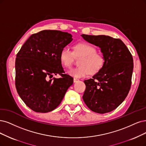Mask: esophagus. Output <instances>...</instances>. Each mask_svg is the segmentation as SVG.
<instances>
[{
	"label": "esophagus",
	"mask_w": 146,
	"mask_h": 146,
	"mask_svg": "<svg viewBox=\"0 0 146 146\" xmlns=\"http://www.w3.org/2000/svg\"><path fill=\"white\" fill-rule=\"evenodd\" d=\"M79 80L78 79H77V78H74V79H73V82H74V83L78 82Z\"/></svg>",
	"instance_id": "obj_1"
}]
</instances>
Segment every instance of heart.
Returning <instances> with one entry per match:
<instances>
[{"label": "heart", "instance_id": "b5f03b06", "mask_svg": "<svg viewBox=\"0 0 146 146\" xmlns=\"http://www.w3.org/2000/svg\"><path fill=\"white\" fill-rule=\"evenodd\" d=\"M73 52L70 47H65L60 54V59L64 66L69 68L72 66L74 55L82 56L79 61L80 66L70 69L68 73L76 78L84 77L90 73L99 72L105 64V58L101 53H96V49L87 43H80L74 47Z\"/></svg>", "mask_w": 146, "mask_h": 146}]
</instances>
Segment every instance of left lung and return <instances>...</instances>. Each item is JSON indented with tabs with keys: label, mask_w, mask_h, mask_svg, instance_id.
I'll list each match as a JSON object with an SVG mask.
<instances>
[{
	"label": "left lung",
	"mask_w": 146,
	"mask_h": 146,
	"mask_svg": "<svg viewBox=\"0 0 146 146\" xmlns=\"http://www.w3.org/2000/svg\"><path fill=\"white\" fill-rule=\"evenodd\" d=\"M87 42L98 46L105 64L92 79L84 80L86 89L83 100L95 112L105 114L119 106L127 96L131 86L133 62L131 52L120 39L100 35L82 34Z\"/></svg>",
	"instance_id": "8db88e82"
}]
</instances>
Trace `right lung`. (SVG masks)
<instances>
[{
    "mask_svg": "<svg viewBox=\"0 0 146 146\" xmlns=\"http://www.w3.org/2000/svg\"><path fill=\"white\" fill-rule=\"evenodd\" d=\"M73 40L68 32L44 30L32 34L15 59V87L20 98L35 112L53 111L61 104L73 79L64 73L63 48ZM62 78L53 79V74Z\"/></svg>",
    "mask_w": 146,
    "mask_h": 146,
    "instance_id": "1",
    "label": "right lung"
}]
</instances>
